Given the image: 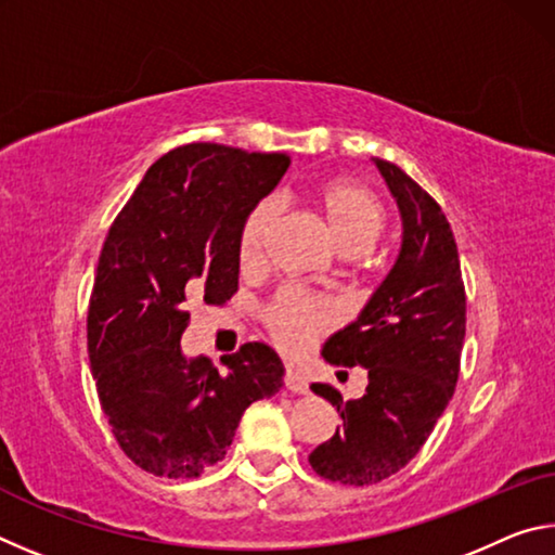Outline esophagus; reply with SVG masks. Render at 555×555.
I'll use <instances>...</instances> for the list:
<instances>
[{
  "label": "esophagus",
  "mask_w": 555,
  "mask_h": 555,
  "mask_svg": "<svg viewBox=\"0 0 555 555\" xmlns=\"http://www.w3.org/2000/svg\"><path fill=\"white\" fill-rule=\"evenodd\" d=\"M284 384H286L288 391H294V393H308V382H306V377H304V374H300V372H296L294 367L286 370Z\"/></svg>",
  "instance_id": "esophagus-1"
}]
</instances>
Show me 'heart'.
<instances>
[{"label":"heart","instance_id":"heart-1","mask_svg":"<svg viewBox=\"0 0 555 555\" xmlns=\"http://www.w3.org/2000/svg\"><path fill=\"white\" fill-rule=\"evenodd\" d=\"M313 205L335 251L347 259L367 255L387 222V212L377 195L352 181H327L318 185L313 191ZM271 220H274V205L269 201L257 203L247 212L240 230L242 267H255L259 261ZM267 323L276 343L288 350H300L331 323V315L321 304L296 294H284L269 311Z\"/></svg>","mask_w":555,"mask_h":555}]
</instances>
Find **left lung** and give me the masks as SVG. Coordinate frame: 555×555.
<instances>
[{"instance_id": "1", "label": "left lung", "mask_w": 555, "mask_h": 555, "mask_svg": "<svg viewBox=\"0 0 555 555\" xmlns=\"http://www.w3.org/2000/svg\"><path fill=\"white\" fill-rule=\"evenodd\" d=\"M401 215V247L357 321L323 345L331 364L367 370L360 399L313 384L343 426L308 463L340 485H377L426 443L453 399L465 340V286L453 230L440 205L399 166L372 158Z\"/></svg>"}]
</instances>
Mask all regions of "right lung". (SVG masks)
<instances>
[{"label":"right lung","instance_id":"obj_1","mask_svg":"<svg viewBox=\"0 0 555 555\" xmlns=\"http://www.w3.org/2000/svg\"><path fill=\"white\" fill-rule=\"evenodd\" d=\"M288 164L286 154L178 146L112 222L88 311L90 367L119 448L156 477L218 465L244 409L284 384L264 343L242 345L218 372L208 357H185L181 337L188 298L224 304L237 291L242 222Z\"/></svg>","mask_w":555,"mask_h":555}]
</instances>
